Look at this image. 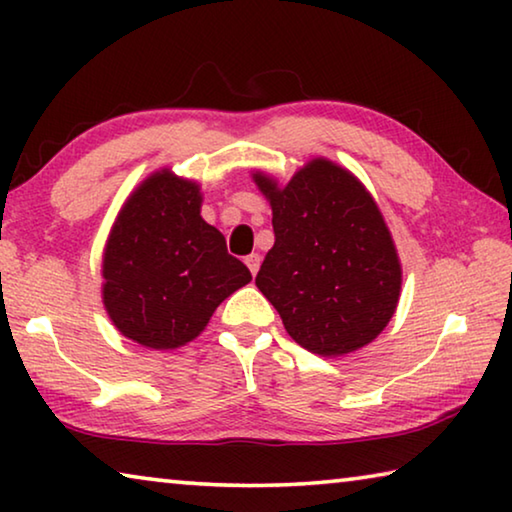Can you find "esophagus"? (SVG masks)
<instances>
[{
    "mask_svg": "<svg viewBox=\"0 0 512 512\" xmlns=\"http://www.w3.org/2000/svg\"><path fill=\"white\" fill-rule=\"evenodd\" d=\"M244 262H246V266L250 268V273L257 275V271H259V264H262V257H259L257 253H250V255L244 259Z\"/></svg>",
    "mask_w": 512,
    "mask_h": 512,
    "instance_id": "esophagus-1",
    "label": "esophagus"
}]
</instances>
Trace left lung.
<instances>
[{"label": "left lung", "mask_w": 512, "mask_h": 512, "mask_svg": "<svg viewBox=\"0 0 512 512\" xmlns=\"http://www.w3.org/2000/svg\"><path fill=\"white\" fill-rule=\"evenodd\" d=\"M271 201L275 244L255 277L302 348L341 357L393 318L402 266L377 203L350 171L307 162L287 185L253 173Z\"/></svg>", "instance_id": "8db88e82"}]
</instances>
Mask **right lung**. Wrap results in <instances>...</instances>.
<instances>
[{
  "instance_id": "add662e5",
  "label": "right lung",
  "mask_w": 512,
  "mask_h": 512,
  "mask_svg": "<svg viewBox=\"0 0 512 512\" xmlns=\"http://www.w3.org/2000/svg\"><path fill=\"white\" fill-rule=\"evenodd\" d=\"M201 187L155 171L128 196L103 250V305L126 339L151 350L194 341L253 275L201 216Z\"/></svg>"
}]
</instances>
